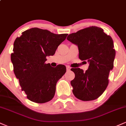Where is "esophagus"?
<instances>
[{
    "instance_id": "obj_1",
    "label": "esophagus",
    "mask_w": 126,
    "mask_h": 126,
    "mask_svg": "<svg viewBox=\"0 0 126 126\" xmlns=\"http://www.w3.org/2000/svg\"><path fill=\"white\" fill-rule=\"evenodd\" d=\"M70 67H69V66H66V70H67V72L70 71Z\"/></svg>"
}]
</instances>
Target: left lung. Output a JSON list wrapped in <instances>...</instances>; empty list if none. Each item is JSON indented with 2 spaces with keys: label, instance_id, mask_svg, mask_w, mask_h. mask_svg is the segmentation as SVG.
I'll use <instances>...</instances> for the list:
<instances>
[{
  "label": "left lung",
  "instance_id": "1",
  "mask_svg": "<svg viewBox=\"0 0 126 126\" xmlns=\"http://www.w3.org/2000/svg\"><path fill=\"white\" fill-rule=\"evenodd\" d=\"M67 40L78 46L79 58L89 63L85 72L71 69L75 75L70 82L73 94L83 101L97 99L107 87L110 72L114 67L115 50L112 38L102 28L92 26L69 34Z\"/></svg>",
  "mask_w": 126,
  "mask_h": 126
}]
</instances>
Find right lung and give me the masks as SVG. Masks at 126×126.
I'll return each mask as SVG.
<instances>
[{
	"label": "right lung",
	"mask_w": 126,
	"mask_h": 126,
	"mask_svg": "<svg viewBox=\"0 0 126 126\" xmlns=\"http://www.w3.org/2000/svg\"><path fill=\"white\" fill-rule=\"evenodd\" d=\"M68 34H55L46 30L32 28L22 32L14 44L11 61L22 91L29 100L45 103L51 100L56 83L66 73L64 65L53 67L46 63Z\"/></svg>",
	"instance_id": "obj_1"
}]
</instances>
